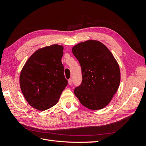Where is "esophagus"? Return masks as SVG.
Listing matches in <instances>:
<instances>
[{
	"label": "esophagus",
	"mask_w": 146,
	"mask_h": 146,
	"mask_svg": "<svg viewBox=\"0 0 146 146\" xmlns=\"http://www.w3.org/2000/svg\"><path fill=\"white\" fill-rule=\"evenodd\" d=\"M68 84H69L70 85L72 84V80H71V79L68 80Z\"/></svg>",
	"instance_id": "esophagus-1"
}]
</instances>
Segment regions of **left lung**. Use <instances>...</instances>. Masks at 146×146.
<instances>
[{"mask_svg": "<svg viewBox=\"0 0 146 146\" xmlns=\"http://www.w3.org/2000/svg\"><path fill=\"white\" fill-rule=\"evenodd\" d=\"M82 68V81L74 90L83 106L91 110L106 107L120 82V68L111 52L102 42L90 40L72 49Z\"/></svg>", "mask_w": 146, "mask_h": 146, "instance_id": "1", "label": "left lung"}]
</instances>
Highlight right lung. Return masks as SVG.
<instances>
[{
	"instance_id": "right-lung-1",
	"label": "right lung",
	"mask_w": 146,
	"mask_h": 146,
	"mask_svg": "<svg viewBox=\"0 0 146 146\" xmlns=\"http://www.w3.org/2000/svg\"><path fill=\"white\" fill-rule=\"evenodd\" d=\"M62 46L53 44L37 50L22 70L20 86L31 106L45 110L57 104L68 85L61 63Z\"/></svg>"
}]
</instances>
